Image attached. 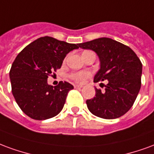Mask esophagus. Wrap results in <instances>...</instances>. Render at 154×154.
Returning a JSON list of instances; mask_svg holds the SVG:
<instances>
[{"label": "esophagus", "mask_w": 154, "mask_h": 154, "mask_svg": "<svg viewBox=\"0 0 154 154\" xmlns=\"http://www.w3.org/2000/svg\"><path fill=\"white\" fill-rule=\"evenodd\" d=\"M83 88L82 85H75V88H77V89H79V88Z\"/></svg>", "instance_id": "esophagus-1"}]
</instances>
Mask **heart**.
I'll return each instance as SVG.
<instances>
[{
    "instance_id": "obj_1",
    "label": "heart",
    "mask_w": 154,
    "mask_h": 154,
    "mask_svg": "<svg viewBox=\"0 0 154 154\" xmlns=\"http://www.w3.org/2000/svg\"><path fill=\"white\" fill-rule=\"evenodd\" d=\"M90 76V73L87 71H79L72 74L70 77L73 80H75L77 83H83L85 81L86 79H88Z\"/></svg>"
}]
</instances>
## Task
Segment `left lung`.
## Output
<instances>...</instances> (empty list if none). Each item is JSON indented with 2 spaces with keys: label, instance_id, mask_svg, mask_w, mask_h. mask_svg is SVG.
I'll return each mask as SVG.
<instances>
[{
  "label": "left lung",
  "instance_id": "1",
  "mask_svg": "<svg viewBox=\"0 0 154 154\" xmlns=\"http://www.w3.org/2000/svg\"><path fill=\"white\" fill-rule=\"evenodd\" d=\"M79 47L93 50L100 59V69L94 81H108L104 90L96 88L95 97L86 101L90 112L103 119H116L125 114L141 87L140 58L128 46L108 38L79 43Z\"/></svg>",
  "mask_w": 154,
  "mask_h": 154
}]
</instances>
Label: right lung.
I'll use <instances>...</instances> for the list:
<instances>
[{
  "label": "right lung",
  "mask_w": 154,
  "mask_h": 154,
  "mask_svg": "<svg viewBox=\"0 0 154 154\" xmlns=\"http://www.w3.org/2000/svg\"><path fill=\"white\" fill-rule=\"evenodd\" d=\"M77 48L79 44L46 36L18 54L10 70L11 89L20 109L30 118L42 121L60 112L74 86L60 81L53 87L48 78L61 67L66 54Z\"/></svg>",
  "instance_id": "right-lung-1"
}]
</instances>
